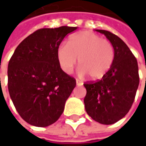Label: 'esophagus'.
Masks as SVG:
<instances>
[{"instance_id": "obj_1", "label": "esophagus", "mask_w": 146, "mask_h": 146, "mask_svg": "<svg viewBox=\"0 0 146 146\" xmlns=\"http://www.w3.org/2000/svg\"><path fill=\"white\" fill-rule=\"evenodd\" d=\"M82 84H83V83H82L81 81H80V80H76V85H77V86H81Z\"/></svg>"}]
</instances>
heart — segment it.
<instances>
[{"instance_id": "obj_1", "label": "heart", "mask_w": 146, "mask_h": 146, "mask_svg": "<svg viewBox=\"0 0 146 146\" xmlns=\"http://www.w3.org/2000/svg\"><path fill=\"white\" fill-rule=\"evenodd\" d=\"M78 60L80 74H87L92 80L103 77L110 69L115 58V49L109 40L90 31H82L70 37L67 44L57 49L61 69L70 74Z\"/></svg>"}]
</instances>
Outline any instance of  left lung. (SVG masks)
<instances>
[{
    "label": "left lung",
    "instance_id": "8db88e82",
    "mask_svg": "<svg viewBox=\"0 0 146 146\" xmlns=\"http://www.w3.org/2000/svg\"><path fill=\"white\" fill-rule=\"evenodd\" d=\"M104 34L115 49L113 64L107 73L97 81L86 82L84 106L87 114L102 124H113L127 114L134 102L139 85L137 58L125 43L106 30Z\"/></svg>",
    "mask_w": 146,
    "mask_h": 146
}]
</instances>
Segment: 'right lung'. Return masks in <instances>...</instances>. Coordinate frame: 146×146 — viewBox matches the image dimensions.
<instances>
[{"instance_id":"right-lung-1","label":"right lung","mask_w":146,"mask_h":146,"mask_svg":"<svg viewBox=\"0 0 146 146\" xmlns=\"http://www.w3.org/2000/svg\"><path fill=\"white\" fill-rule=\"evenodd\" d=\"M76 29L67 26L39 29L20 43L9 62V96L22 119L31 125L55 123L76 87V80L61 69L57 49Z\"/></svg>"}]
</instances>
